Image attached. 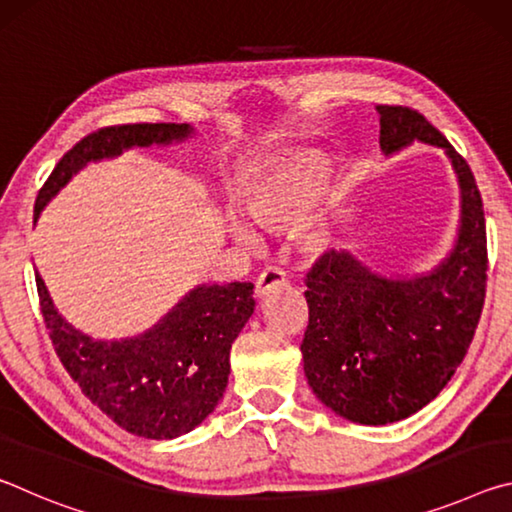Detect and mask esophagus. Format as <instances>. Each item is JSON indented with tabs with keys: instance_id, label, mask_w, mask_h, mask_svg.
I'll return each mask as SVG.
<instances>
[{
	"instance_id": "esophagus-1",
	"label": "esophagus",
	"mask_w": 512,
	"mask_h": 512,
	"mask_svg": "<svg viewBox=\"0 0 512 512\" xmlns=\"http://www.w3.org/2000/svg\"><path fill=\"white\" fill-rule=\"evenodd\" d=\"M287 284V277L280 271V268H266V271L257 277L255 282V298L262 300L268 293L277 287H284Z\"/></svg>"
}]
</instances>
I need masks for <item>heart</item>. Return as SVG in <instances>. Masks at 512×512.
Returning a JSON list of instances; mask_svg holds the SVG:
<instances>
[{
	"label": "heart",
	"mask_w": 512,
	"mask_h": 512,
	"mask_svg": "<svg viewBox=\"0 0 512 512\" xmlns=\"http://www.w3.org/2000/svg\"><path fill=\"white\" fill-rule=\"evenodd\" d=\"M318 187V176L314 164L305 158H287L277 162L275 167L257 173L241 187V210L246 219L264 230L284 232L296 225L314 203ZM232 241L239 246H255V232L244 221L232 216L225 225ZM327 223L320 219L300 225L296 232V244L302 253L316 255L329 246Z\"/></svg>",
	"instance_id": "heart-1"
}]
</instances>
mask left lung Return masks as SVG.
Returning <instances> with one entry per match:
<instances>
[{
    "instance_id": "left-lung-1",
    "label": "left lung",
    "mask_w": 512,
    "mask_h": 512,
    "mask_svg": "<svg viewBox=\"0 0 512 512\" xmlns=\"http://www.w3.org/2000/svg\"><path fill=\"white\" fill-rule=\"evenodd\" d=\"M379 146L443 149L461 192L445 259L424 273L384 275L350 250H329L307 275L309 325L300 345L311 391L341 418L384 427L436 400L479 325L488 248L479 187L467 162L420 112L377 106Z\"/></svg>"
}]
</instances>
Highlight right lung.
I'll use <instances>...</instances> for the list:
<instances>
[{
	"instance_id": "obj_1",
	"label": "right lung",
	"mask_w": 512,
	"mask_h": 512,
	"mask_svg": "<svg viewBox=\"0 0 512 512\" xmlns=\"http://www.w3.org/2000/svg\"><path fill=\"white\" fill-rule=\"evenodd\" d=\"M194 133L189 124H126L83 137L40 189L33 219L90 162ZM36 284L49 339L69 375L121 429L151 440L183 436L216 409L228 386L230 348L255 311L250 282L198 284L142 334L106 341L63 318L38 271Z\"/></svg>"
}]
</instances>
